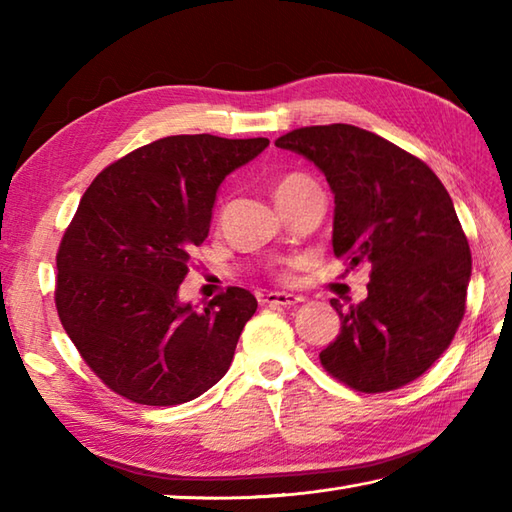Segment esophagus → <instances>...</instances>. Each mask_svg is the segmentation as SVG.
I'll return each mask as SVG.
<instances>
[{"label":"esophagus","mask_w":512,"mask_h":512,"mask_svg":"<svg viewBox=\"0 0 512 512\" xmlns=\"http://www.w3.org/2000/svg\"><path fill=\"white\" fill-rule=\"evenodd\" d=\"M303 299L297 295H288V292H266L264 295V303L268 306H281V308H292L301 303Z\"/></svg>","instance_id":"34e87169"}]
</instances>
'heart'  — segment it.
Here are the masks:
<instances>
[{"label":"heart","mask_w":512,"mask_h":512,"mask_svg":"<svg viewBox=\"0 0 512 512\" xmlns=\"http://www.w3.org/2000/svg\"><path fill=\"white\" fill-rule=\"evenodd\" d=\"M308 184H312V180L308 176H303V173H286V176H281L275 184V198H277V202H284L286 198H290V195H295L303 187H308ZM277 279L288 281L290 275L286 273V270H279Z\"/></svg>","instance_id":"1"}]
</instances>
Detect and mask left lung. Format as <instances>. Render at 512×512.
<instances>
[{"instance_id": "8db88e82", "label": "left lung", "mask_w": 512, "mask_h": 512, "mask_svg": "<svg viewBox=\"0 0 512 512\" xmlns=\"http://www.w3.org/2000/svg\"><path fill=\"white\" fill-rule=\"evenodd\" d=\"M275 145L325 173L334 255L372 264L365 301H330L341 332L319 354L323 369L363 394L411 383L451 345L466 310L471 248L451 195L420 158L354 125L299 127Z\"/></svg>"}]
</instances>
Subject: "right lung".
Instances as JSON below:
<instances>
[{"label": "right lung", "mask_w": 512, "mask_h": 512, "mask_svg": "<svg viewBox=\"0 0 512 512\" xmlns=\"http://www.w3.org/2000/svg\"><path fill=\"white\" fill-rule=\"evenodd\" d=\"M268 143L167 136L112 162L83 193L57 250L54 303L85 365L114 394L182 405L231 367L257 299L228 286L198 312L178 290L193 248L209 237L217 187Z\"/></svg>", "instance_id": "obj_1"}]
</instances>
